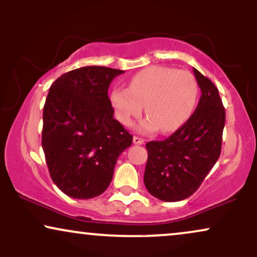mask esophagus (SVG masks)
<instances>
[{"instance_id":"esophagus-1","label":"esophagus","mask_w":257,"mask_h":257,"mask_svg":"<svg viewBox=\"0 0 257 257\" xmlns=\"http://www.w3.org/2000/svg\"><path fill=\"white\" fill-rule=\"evenodd\" d=\"M133 141H134L135 145H144L145 144V140L139 138V136H134V138H133Z\"/></svg>"}]
</instances>
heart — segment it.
<instances>
[{
    "mask_svg": "<svg viewBox=\"0 0 257 257\" xmlns=\"http://www.w3.org/2000/svg\"><path fill=\"white\" fill-rule=\"evenodd\" d=\"M197 97L198 83L190 71L155 65L135 73L128 89H112L110 103L122 124L131 125L145 105L147 118L140 124V131L151 133L160 128L171 133L191 117Z\"/></svg>",
    "mask_w": 257,
    "mask_h": 257,
    "instance_id": "heart-1",
    "label": "heart"
}]
</instances>
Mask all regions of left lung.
Segmentation results:
<instances>
[{"mask_svg":"<svg viewBox=\"0 0 257 257\" xmlns=\"http://www.w3.org/2000/svg\"><path fill=\"white\" fill-rule=\"evenodd\" d=\"M201 90L191 117L164 141L147 142L144 181L148 192L164 201H179L196 192L222 149L225 110L218 89L193 69Z\"/></svg>","mask_w":257,"mask_h":257,"instance_id":"1","label":"left lung"}]
</instances>
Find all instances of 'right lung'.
I'll return each mask as SVG.
<instances>
[{"label": "right lung", "mask_w": 257, "mask_h": 257, "mask_svg": "<svg viewBox=\"0 0 257 257\" xmlns=\"http://www.w3.org/2000/svg\"><path fill=\"white\" fill-rule=\"evenodd\" d=\"M124 71L85 66L52 84L42 115V149L53 183L71 198L90 199L111 183L133 135L113 118L110 83Z\"/></svg>", "instance_id": "obj_1"}]
</instances>
